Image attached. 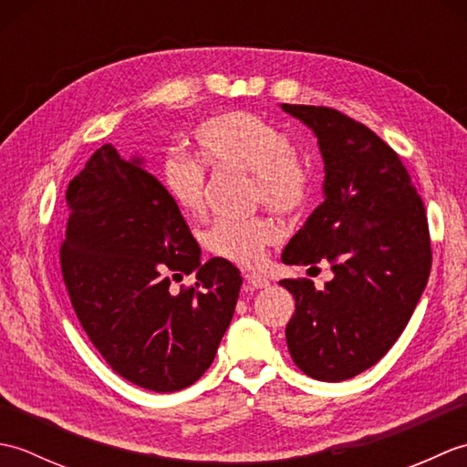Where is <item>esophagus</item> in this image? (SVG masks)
<instances>
[{
  "label": "esophagus",
  "instance_id": "esophagus-1",
  "mask_svg": "<svg viewBox=\"0 0 467 467\" xmlns=\"http://www.w3.org/2000/svg\"><path fill=\"white\" fill-rule=\"evenodd\" d=\"M246 283H249L253 289H266L269 286V279L259 273H249L246 275Z\"/></svg>",
  "mask_w": 467,
  "mask_h": 467
}]
</instances>
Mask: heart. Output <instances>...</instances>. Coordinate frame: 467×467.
<instances>
[{
  "label": "heart",
  "instance_id": "b5f03b06",
  "mask_svg": "<svg viewBox=\"0 0 467 467\" xmlns=\"http://www.w3.org/2000/svg\"><path fill=\"white\" fill-rule=\"evenodd\" d=\"M192 142L202 164L249 172L254 184L253 196L275 214L291 216L309 201V171L291 152L285 132L265 118L243 110L216 114L196 128ZM161 182L184 214L202 211L204 168L192 158L166 156L161 164ZM276 239V226L261 216L249 221L218 218L202 233L208 253L239 266H259Z\"/></svg>",
  "mask_w": 467,
  "mask_h": 467
}]
</instances>
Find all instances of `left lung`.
<instances>
[{"label":"left lung","mask_w":467,"mask_h":467,"mask_svg":"<svg viewBox=\"0 0 467 467\" xmlns=\"http://www.w3.org/2000/svg\"><path fill=\"white\" fill-rule=\"evenodd\" d=\"M317 136L325 201L283 251L285 265L329 261L333 279H283L295 296L286 347L319 381L369 369L400 339L428 285V216L400 156L361 122L327 106L281 104Z\"/></svg>","instance_id":"obj_1"}]
</instances>
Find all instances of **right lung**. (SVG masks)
I'll list each match as a JSON object with an SVG mask.
<instances>
[{"mask_svg": "<svg viewBox=\"0 0 467 467\" xmlns=\"http://www.w3.org/2000/svg\"><path fill=\"white\" fill-rule=\"evenodd\" d=\"M104 144L66 191L59 249L64 283L86 335L134 385L181 391L211 367L243 285L224 259L201 263V246L142 166ZM195 275L172 292L170 281Z\"/></svg>", "mask_w": 467, "mask_h": 467, "instance_id": "1", "label": "right lung"}]
</instances>
